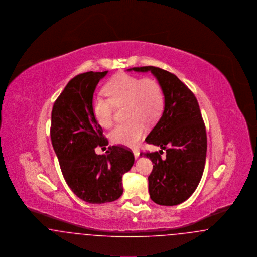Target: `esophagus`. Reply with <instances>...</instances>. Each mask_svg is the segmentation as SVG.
<instances>
[{"mask_svg": "<svg viewBox=\"0 0 257 257\" xmlns=\"http://www.w3.org/2000/svg\"><path fill=\"white\" fill-rule=\"evenodd\" d=\"M133 153H134V156L136 159L139 158V156H140V151H139L138 149H134V150H133Z\"/></svg>", "mask_w": 257, "mask_h": 257, "instance_id": "1", "label": "esophagus"}]
</instances>
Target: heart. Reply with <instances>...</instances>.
I'll use <instances>...</instances> for the list:
<instances>
[{"label":"heart","mask_w":257,"mask_h":257,"mask_svg":"<svg viewBox=\"0 0 257 257\" xmlns=\"http://www.w3.org/2000/svg\"><path fill=\"white\" fill-rule=\"evenodd\" d=\"M106 95L92 100V111L98 124L108 128L112 124L116 107H124L128 120L116 125L110 132L113 144L137 147L147 132V123L155 122L164 109V92L153 78H140L130 74H117L105 86Z\"/></svg>","instance_id":"b5f03b06"}]
</instances>
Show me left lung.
<instances>
[{"instance_id":"1","label":"left lung","mask_w":257,"mask_h":257,"mask_svg":"<svg viewBox=\"0 0 257 257\" xmlns=\"http://www.w3.org/2000/svg\"><path fill=\"white\" fill-rule=\"evenodd\" d=\"M128 71H150L162 86L165 107L159 121L146 139L147 144L166 149L141 153L154 164L148 176L150 198L164 206L177 205L196 191L204 171L207 136L194 93L169 71L155 66L133 67Z\"/></svg>"}]
</instances>
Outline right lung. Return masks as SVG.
<instances>
[{"instance_id": "obj_1", "label": "right lung", "mask_w": 257, "mask_h": 257, "mask_svg": "<svg viewBox=\"0 0 257 257\" xmlns=\"http://www.w3.org/2000/svg\"><path fill=\"white\" fill-rule=\"evenodd\" d=\"M107 73L77 75L52 110L51 141L63 177L76 196L92 204L111 202L121 196L122 175L135 161L133 153L122 146L108 147L106 155L95 153L96 147L109 145L92 111L94 90Z\"/></svg>"}]
</instances>
